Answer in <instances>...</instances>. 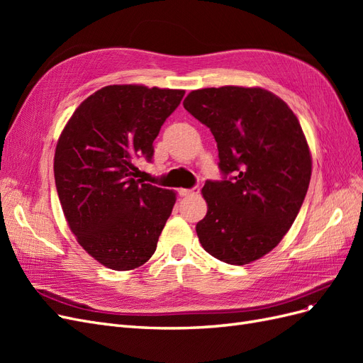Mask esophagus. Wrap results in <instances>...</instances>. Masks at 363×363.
<instances>
[{
  "label": "esophagus",
  "mask_w": 363,
  "mask_h": 363,
  "mask_svg": "<svg viewBox=\"0 0 363 363\" xmlns=\"http://www.w3.org/2000/svg\"><path fill=\"white\" fill-rule=\"evenodd\" d=\"M179 194L182 196H195V195L200 194V186H195L194 189H180Z\"/></svg>",
  "instance_id": "esophagus-1"
}]
</instances>
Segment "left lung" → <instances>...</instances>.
I'll list each match as a JSON object with an SVG mask.
<instances>
[{
  "instance_id": "8db88e82",
  "label": "left lung",
  "mask_w": 363,
  "mask_h": 363,
  "mask_svg": "<svg viewBox=\"0 0 363 363\" xmlns=\"http://www.w3.org/2000/svg\"><path fill=\"white\" fill-rule=\"evenodd\" d=\"M183 106L211 128L221 182L207 180V213L195 230L203 248L230 265H247L279 245L298 215L312 156L298 118L262 87L192 91Z\"/></svg>"
}]
</instances>
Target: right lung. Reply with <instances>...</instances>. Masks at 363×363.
Returning <instances> with one entry per match:
<instances>
[{
	"mask_svg": "<svg viewBox=\"0 0 363 363\" xmlns=\"http://www.w3.org/2000/svg\"><path fill=\"white\" fill-rule=\"evenodd\" d=\"M184 91L111 84L75 108L54 155V179L71 232L87 255L115 271L155 255L175 192L138 179L152 142Z\"/></svg>",
	"mask_w": 363,
	"mask_h": 363,
	"instance_id": "1",
	"label": "right lung"
}]
</instances>
